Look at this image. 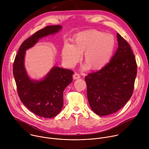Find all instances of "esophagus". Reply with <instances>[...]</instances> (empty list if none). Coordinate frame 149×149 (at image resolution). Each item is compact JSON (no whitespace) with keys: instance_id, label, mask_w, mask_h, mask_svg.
Segmentation results:
<instances>
[{"instance_id":"obj_1","label":"esophagus","mask_w":149,"mask_h":149,"mask_svg":"<svg viewBox=\"0 0 149 149\" xmlns=\"http://www.w3.org/2000/svg\"><path fill=\"white\" fill-rule=\"evenodd\" d=\"M80 77H81L80 75H79L78 73H77V72H75V73L74 74V75H73V78H74V79H79V78H80Z\"/></svg>"}]
</instances>
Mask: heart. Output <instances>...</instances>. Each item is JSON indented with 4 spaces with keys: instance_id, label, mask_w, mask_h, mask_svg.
Listing matches in <instances>:
<instances>
[{
    "instance_id": "obj_1",
    "label": "heart",
    "mask_w": 149,
    "mask_h": 149,
    "mask_svg": "<svg viewBox=\"0 0 149 149\" xmlns=\"http://www.w3.org/2000/svg\"><path fill=\"white\" fill-rule=\"evenodd\" d=\"M116 46L111 34L96 30L77 34L74 44L65 42L62 50V59L69 67H74L84 52V61L93 70L104 67L110 61Z\"/></svg>"
}]
</instances>
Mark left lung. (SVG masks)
<instances>
[{"label":"left lung","instance_id":"1","mask_svg":"<svg viewBox=\"0 0 149 149\" xmlns=\"http://www.w3.org/2000/svg\"><path fill=\"white\" fill-rule=\"evenodd\" d=\"M118 47L104 68L85 77L87 97L92 110L104 116L116 113L131 98L137 65L133 51L118 33Z\"/></svg>","mask_w":149,"mask_h":149}]
</instances>
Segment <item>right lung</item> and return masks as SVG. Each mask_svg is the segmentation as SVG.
Instances as JSON below:
<instances>
[{"label":"right lung","instance_id":"right-lung-1","mask_svg":"<svg viewBox=\"0 0 149 149\" xmlns=\"http://www.w3.org/2000/svg\"><path fill=\"white\" fill-rule=\"evenodd\" d=\"M62 26L51 25L42 29L21 44L13 62V73L17 91L22 102L32 113L45 118L56 116L61 110L63 91L72 81V70L54 67L40 81L29 78L24 67L25 51L32 47L39 38L58 32Z\"/></svg>","mask_w":149,"mask_h":149}]
</instances>
